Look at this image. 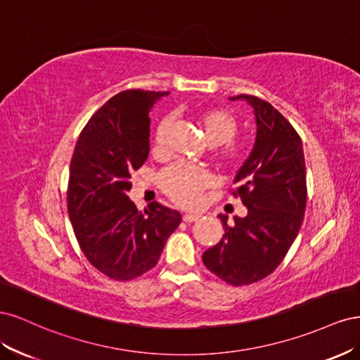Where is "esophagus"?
<instances>
[{"label":"esophagus","mask_w":360,"mask_h":360,"mask_svg":"<svg viewBox=\"0 0 360 360\" xmlns=\"http://www.w3.org/2000/svg\"><path fill=\"white\" fill-rule=\"evenodd\" d=\"M200 214H184L183 216V222H186V224H191V222H197L198 219H200Z\"/></svg>","instance_id":"1"}]
</instances>
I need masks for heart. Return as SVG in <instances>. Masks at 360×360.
Listing matches in <instances>:
<instances>
[{"label":"heart","instance_id":"heart-1","mask_svg":"<svg viewBox=\"0 0 360 360\" xmlns=\"http://www.w3.org/2000/svg\"><path fill=\"white\" fill-rule=\"evenodd\" d=\"M197 122L201 127L205 143L214 147V158L224 167H236L246 159L249 143L234 139L237 134V118L222 108H213L198 114ZM172 126V117L162 118L155 135V150L163 151L168 146V136ZM207 174L195 167L172 165L163 169L159 176V186L168 197L181 207H193L198 202L200 193L207 186Z\"/></svg>","mask_w":360,"mask_h":360}]
</instances>
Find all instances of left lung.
<instances>
[{
	"label": "left lung",
	"instance_id": "obj_1",
	"mask_svg": "<svg viewBox=\"0 0 360 360\" xmlns=\"http://www.w3.org/2000/svg\"><path fill=\"white\" fill-rule=\"evenodd\" d=\"M254 110L257 136L252 151L233 183L248 209L225 234L202 254L204 266L231 285L264 279L287 255L297 237L307 207V168L302 139L288 120L257 96L240 94Z\"/></svg>",
	"mask_w": 360,
	"mask_h": 360
}]
</instances>
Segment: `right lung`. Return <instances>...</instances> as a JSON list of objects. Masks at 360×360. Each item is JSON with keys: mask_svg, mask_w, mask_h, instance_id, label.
I'll return each mask as SVG.
<instances>
[{"mask_svg": "<svg viewBox=\"0 0 360 360\" xmlns=\"http://www.w3.org/2000/svg\"><path fill=\"white\" fill-rule=\"evenodd\" d=\"M168 91L126 90L111 97L76 143L68 212L84 255L108 278L130 281L153 269L181 222L153 201L138 210L127 197L130 176L148 158L150 111Z\"/></svg>", "mask_w": 360, "mask_h": 360, "instance_id": "1", "label": "right lung"}]
</instances>
